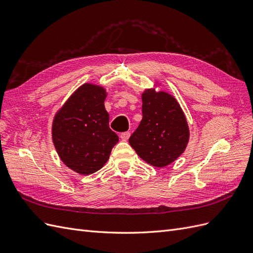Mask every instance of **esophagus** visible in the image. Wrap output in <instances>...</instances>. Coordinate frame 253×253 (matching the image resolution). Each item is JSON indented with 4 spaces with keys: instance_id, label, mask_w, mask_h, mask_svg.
I'll list each match as a JSON object with an SVG mask.
<instances>
[{
    "instance_id": "1",
    "label": "esophagus",
    "mask_w": 253,
    "mask_h": 253,
    "mask_svg": "<svg viewBox=\"0 0 253 253\" xmlns=\"http://www.w3.org/2000/svg\"><path fill=\"white\" fill-rule=\"evenodd\" d=\"M129 135H131V133H129V132H124V133L120 134V138L124 141H126L129 138Z\"/></svg>"
}]
</instances>
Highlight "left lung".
<instances>
[{
	"instance_id": "left-lung-1",
	"label": "left lung",
	"mask_w": 253,
	"mask_h": 253,
	"mask_svg": "<svg viewBox=\"0 0 253 253\" xmlns=\"http://www.w3.org/2000/svg\"><path fill=\"white\" fill-rule=\"evenodd\" d=\"M141 98L142 120L128 142L144 162L164 168L187 148L190 136L187 119L170 94L149 88Z\"/></svg>"
}]
</instances>
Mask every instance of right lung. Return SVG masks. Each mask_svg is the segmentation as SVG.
Returning <instances> with one entry per match:
<instances>
[{"label": "right lung", "instance_id": "1", "mask_svg": "<svg viewBox=\"0 0 253 253\" xmlns=\"http://www.w3.org/2000/svg\"><path fill=\"white\" fill-rule=\"evenodd\" d=\"M106 91L85 83L68 98L52 122V141L61 160L73 171L93 174L108 162L119 140L110 128Z\"/></svg>", "mask_w": 253, "mask_h": 253}]
</instances>
